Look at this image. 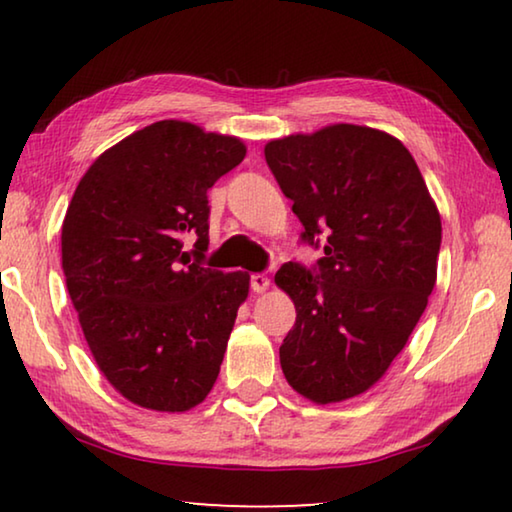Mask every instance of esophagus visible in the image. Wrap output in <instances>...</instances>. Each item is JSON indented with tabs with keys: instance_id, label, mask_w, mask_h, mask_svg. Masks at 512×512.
Listing matches in <instances>:
<instances>
[{
	"instance_id": "1",
	"label": "esophagus",
	"mask_w": 512,
	"mask_h": 512,
	"mask_svg": "<svg viewBox=\"0 0 512 512\" xmlns=\"http://www.w3.org/2000/svg\"><path fill=\"white\" fill-rule=\"evenodd\" d=\"M268 287H271V280H268L266 275H262V273L250 275V289H253L255 293H264Z\"/></svg>"
}]
</instances>
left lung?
Wrapping results in <instances>:
<instances>
[{"instance_id":"obj_1","label":"left lung","mask_w":512,"mask_h":512,"mask_svg":"<svg viewBox=\"0 0 512 512\" xmlns=\"http://www.w3.org/2000/svg\"><path fill=\"white\" fill-rule=\"evenodd\" d=\"M302 239L327 241L318 275L284 264L296 305L280 348L293 391L316 404L366 393L418 325L438 275L440 214L409 149L384 131L329 124L264 146Z\"/></svg>"}]
</instances>
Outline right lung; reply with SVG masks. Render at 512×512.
<instances>
[{"mask_svg":"<svg viewBox=\"0 0 512 512\" xmlns=\"http://www.w3.org/2000/svg\"><path fill=\"white\" fill-rule=\"evenodd\" d=\"M244 158L235 135L162 119L103 151L67 207V293L103 377L142 409H194L219 377L250 275L196 257L210 244L207 189Z\"/></svg>","mask_w":512,"mask_h":512,"instance_id":"1","label":"right lung"}]
</instances>
